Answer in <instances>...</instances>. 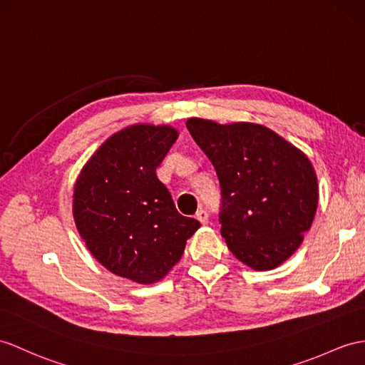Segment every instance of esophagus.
I'll use <instances>...</instances> for the list:
<instances>
[{
  "instance_id": "34e87169",
  "label": "esophagus",
  "mask_w": 365,
  "mask_h": 365,
  "mask_svg": "<svg viewBox=\"0 0 365 365\" xmlns=\"http://www.w3.org/2000/svg\"><path fill=\"white\" fill-rule=\"evenodd\" d=\"M197 220L200 221L201 225H207V221H209V213L204 210V209H200L198 212H197Z\"/></svg>"
}]
</instances>
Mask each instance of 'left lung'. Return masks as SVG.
Wrapping results in <instances>:
<instances>
[{
    "label": "left lung",
    "instance_id": "1",
    "mask_svg": "<svg viewBox=\"0 0 365 365\" xmlns=\"http://www.w3.org/2000/svg\"><path fill=\"white\" fill-rule=\"evenodd\" d=\"M185 125L217 170L221 235L230 252L255 271L277 268L316 215L317 178L308 156L259 123L192 118Z\"/></svg>",
    "mask_w": 365,
    "mask_h": 365
}]
</instances>
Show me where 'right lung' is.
Here are the masks:
<instances>
[{
	"instance_id": "add662e5",
	"label": "right lung",
	"mask_w": 365,
	"mask_h": 365,
	"mask_svg": "<svg viewBox=\"0 0 365 365\" xmlns=\"http://www.w3.org/2000/svg\"><path fill=\"white\" fill-rule=\"evenodd\" d=\"M176 139L168 125L123 128L97 148L74 185V221L88 250L113 274L142 285L164 279L201 226L176 210L156 176Z\"/></svg>"
}]
</instances>
